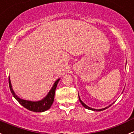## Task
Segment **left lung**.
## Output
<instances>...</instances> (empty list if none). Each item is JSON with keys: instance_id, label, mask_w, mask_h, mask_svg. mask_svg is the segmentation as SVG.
Returning <instances> with one entry per match:
<instances>
[{"instance_id": "obj_1", "label": "left lung", "mask_w": 134, "mask_h": 134, "mask_svg": "<svg viewBox=\"0 0 134 134\" xmlns=\"http://www.w3.org/2000/svg\"><path fill=\"white\" fill-rule=\"evenodd\" d=\"M78 96H79V95H78ZM79 99H80V103H81V105H82L84 107L87 108V109H88V110H94V111H101V110H105V109H106V108H107L109 107H110V106H111V105H110V106H109V107H106V108H102V109H98V110H97V109H94V108H92L89 107L87 106V105H86L83 102V101H81V99H80V96H79Z\"/></svg>"}]
</instances>
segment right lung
I'll list each match as a JSON object with an SVG mask.
<instances>
[{
  "instance_id": "1",
  "label": "right lung",
  "mask_w": 134,
  "mask_h": 134,
  "mask_svg": "<svg viewBox=\"0 0 134 134\" xmlns=\"http://www.w3.org/2000/svg\"><path fill=\"white\" fill-rule=\"evenodd\" d=\"M60 81V79L57 80L55 81V83H54V85L53 86L52 88L51 89V91H49L48 94L47 95V96L45 98H43V99L41 101H27L24 100V99H22L20 98H19L16 94H15V92L13 91V88L11 87V84L10 81V79L9 77V88H10V91L11 93H12L13 96L14 98L16 99V101L20 104L22 106H23L24 107L27 108V110L31 111H33V112H44V111L47 110L50 108L51 107L52 104L53 103V101H54V94H55V91L56 87H57L58 83Z\"/></svg>"
}]
</instances>
